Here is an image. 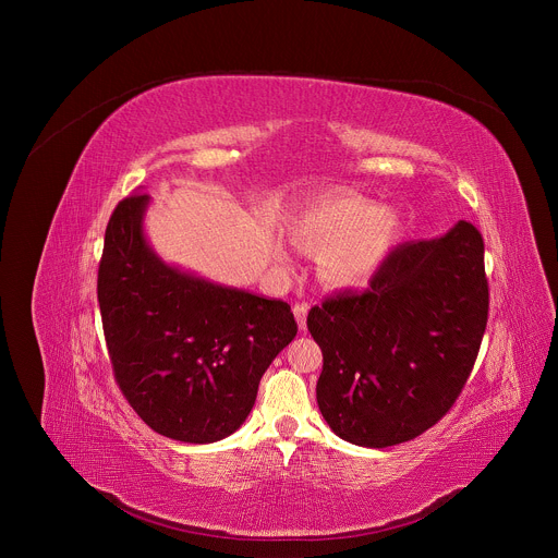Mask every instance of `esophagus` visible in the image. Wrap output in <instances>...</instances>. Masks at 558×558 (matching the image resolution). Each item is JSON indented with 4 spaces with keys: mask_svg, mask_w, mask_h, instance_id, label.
<instances>
[{
    "mask_svg": "<svg viewBox=\"0 0 558 558\" xmlns=\"http://www.w3.org/2000/svg\"><path fill=\"white\" fill-rule=\"evenodd\" d=\"M306 313H308V304L306 302H295L293 304V315H295V320L300 325V331L306 329Z\"/></svg>",
    "mask_w": 558,
    "mask_h": 558,
    "instance_id": "obj_1",
    "label": "esophagus"
}]
</instances>
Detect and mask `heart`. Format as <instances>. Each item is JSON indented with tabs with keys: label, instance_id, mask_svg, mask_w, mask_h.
Wrapping results in <instances>:
<instances>
[{
	"label": "heart",
	"instance_id": "1",
	"mask_svg": "<svg viewBox=\"0 0 558 558\" xmlns=\"http://www.w3.org/2000/svg\"><path fill=\"white\" fill-rule=\"evenodd\" d=\"M402 216L355 196H338L298 222V241L322 254L323 276L338 287L366 284L400 241Z\"/></svg>",
	"mask_w": 558,
	"mask_h": 558
}]
</instances>
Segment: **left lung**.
I'll return each mask as SVG.
<instances>
[{
	"label": "left lung",
	"instance_id": "obj_1",
	"mask_svg": "<svg viewBox=\"0 0 558 558\" xmlns=\"http://www.w3.org/2000/svg\"><path fill=\"white\" fill-rule=\"evenodd\" d=\"M488 304L484 238L459 220L397 245L366 291L313 306L306 327L325 360L315 395L331 430L386 448L435 426L470 377Z\"/></svg>",
	"mask_w": 558,
	"mask_h": 558
}]
</instances>
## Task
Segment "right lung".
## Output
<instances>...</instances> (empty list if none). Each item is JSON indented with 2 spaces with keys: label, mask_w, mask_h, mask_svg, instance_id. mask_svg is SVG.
<instances>
[{
  "label": "right lung",
  "mask_w": 558,
  "mask_h": 558,
  "mask_svg": "<svg viewBox=\"0 0 558 558\" xmlns=\"http://www.w3.org/2000/svg\"><path fill=\"white\" fill-rule=\"evenodd\" d=\"M149 196L110 216L97 295L114 379L158 435L211 444L241 428L274 357L295 338L291 306L220 287L158 258L145 241Z\"/></svg>",
  "instance_id": "obj_1"
}]
</instances>
